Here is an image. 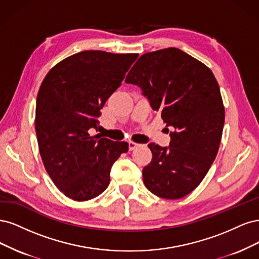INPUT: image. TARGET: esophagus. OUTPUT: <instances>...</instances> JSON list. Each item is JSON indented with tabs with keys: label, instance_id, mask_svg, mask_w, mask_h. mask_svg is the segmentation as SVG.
Segmentation results:
<instances>
[{
	"label": "esophagus",
	"instance_id": "1",
	"mask_svg": "<svg viewBox=\"0 0 259 259\" xmlns=\"http://www.w3.org/2000/svg\"><path fill=\"white\" fill-rule=\"evenodd\" d=\"M139 146H140V144L136 143V142H132V141L129 142V149H130V151H133V149H136Z\"/></svg>",
	"mask_w": 259,
	"mask_h": 259
}]
</instances>
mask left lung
Segmentation results:
<instances>
[{"instance_id": "obj_1", "label": "left lung", "mask_w": 259, "mask_h": 259, "mask_svg": "<svg viewBox=\"0 0 259 259\" xmlns=\"http://www.w3.org/2000/svg\"><path fill=\"white\" fill-rule=\"evenodd\" d=\"M124 81L139 86L170 127V146L151 143L143 182L154 195L180 199L202 182L218 155L225 122L220 86L205 64L179 48L142 55Z\"/></svg>"}]
</instances>
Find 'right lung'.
Wrapping results in <instances>:
<instances>
[{
  "label": "right lung",
  "instance_id": "right-lung-1",
  "mask_svg": "<svg viewBox=\"0 0 259 259\" xmlns=\"http://www.w3.org/2000/svg\"><path fill=\"white\" fill-rule=\"evenodd\" d=\"M138 56L80 52L57 63L41 81L35 110L39 154L55 185L75 201L102 194L113 163L128 152L127 142L90 131Z\"/></svg>",
  "mask_w": 259,
  "mask_h": 259
}]
</instances>
